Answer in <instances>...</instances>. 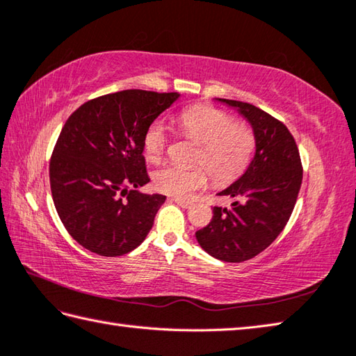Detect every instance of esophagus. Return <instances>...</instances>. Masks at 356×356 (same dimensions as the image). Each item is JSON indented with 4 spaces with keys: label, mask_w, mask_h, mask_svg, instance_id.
Segmentation results:
<instances>
[{
    "label": "esophagus",
    "mask_w": 356,
    "mask_h": 356,
    "mask_svg": "<svg viewBox=\"0 0 356 356\" xmlns=\"http://www.w3.org/2000/svg\"><path fill=\"white\" fill-rule=\"evenodd\" d=\"M171 200H172V202H176V204H177L179 207L185 208V210H188V208H191V207H193V204H191L190 200H184V199H179V197H172Z\"/></svg>",
    "instance_id": "34e87169"
}]
</instances>
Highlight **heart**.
Masks as SVG:
<instances>
[{"instance_id": "1", "label": "heart", "mask_w": 356, "mask_h": 356, "mask_svg": "<svg viewBox=\"0 0 356 356\" xmlns=\"http://www.w3.org/2000/svg\"><path fill=\"white\" fill-rule=\"evenodd\" d=\"M179 124L188 137L200 142L194 156L196 166L163 165L152 174L159 191L180 199L190 197L208 182L211 172L216 182H229L247 168L254 152V134L245 124H236L233 115L218 108L197 104L179 114ZM168 145V128L162 120L152 122L143 137L145 157L157 162Z\"/></svg>"}]
</instances>
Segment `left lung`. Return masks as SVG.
<instances>
[{"label": "left lung", "instance_id": "obj_1", "mask_svg": "<svg viewBox=\"0 0 356 356\" xmlns=\"http://www.w3.org/2000/svg\"><path fill=\"white\" fill-rule=\"evenodd\" d=\"M216 102L238 111L250 123L254 156L245 172L218 193L232 197V207H214L211 222L196 232V239L216 259L242 262L264 252L287 225L301 188L302 165L284 123L250 103Z\"/></svg>", "mask_w": 356, "mask_h": 356}]
</instances>
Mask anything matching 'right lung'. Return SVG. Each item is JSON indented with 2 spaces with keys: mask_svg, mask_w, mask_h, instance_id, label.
<instances>
[{
  "mask_svg": "<svg viewBox=\"0 0 356 356\" xmlns=\"http://www.w3.org/2000/svg\"><path fill=\"white\" fill-rule=\"evenodd\" d=\"M179 92L128 89L89 100L67 118L49 177L57 213L83 248L122 256L148 236L166 196L136 188L149 182L143 137Z\"/></svg>",
  "mask_w": 356,
  "mask_h": 356,
  "instance_id": "right-lung-1",
  "label": "right lung"
}]
</instances>
